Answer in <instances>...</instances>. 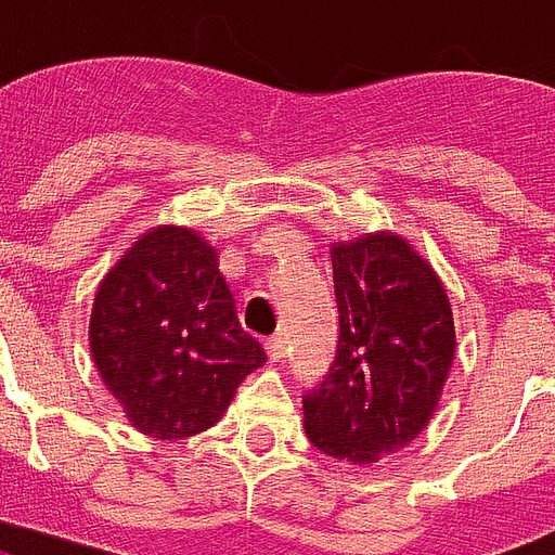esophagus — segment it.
Returning <instances> with one entry per match:
<instances>
[{
	"mask_svg": "<svg viewBox=\"0 0 555 555\" xmlns=\"http://www.w3.org/2000/svg\"><path fill=\"white\" fill-rule=\"evenodd\" d=\"M264 350H267V359H270V361H282V359H285V338H282V335H273V338H267Z\"/></svg>",
	"mask_w": 555,
	"mask_h": 555,
	"instance_id": "1",
	"label": "esophagus"
}]
</instances>
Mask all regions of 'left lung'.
Here are the masks:
<instances>
[{
	"label": "left lung",
	"mask_w": 555,
	"mask_h": 555,
	"mask_svg": "<svg viewBox=\"0 0 555 555\" xmlns=\"http://www.w3.org/2000/svg\"><path fill=\"white\" fill-rule=\"evenodd\" d=\"M338 350L302 393L318 450L371 465L429 424L453 364V311L435 270L403 237L367 235L332 246Z\"/></svg>",
	"instance_id": "obj_1"
}]
</instances>
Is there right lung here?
Returning a JSON list of instances; mask_svg holds the SVG:
<instances>
[{
  "mask_svg": "<svg viewBox=\"0 0 555 555\" xmlns=\"http://www.w3.org/2000/svg\"><path fill=\"white\" fill-rule=\"evenodd\" d=\"M90 350L131 424L162 441L215 426L267 361L241 330L217 253L179 225L146 232L102 279Z\"/></svg>",
  "mask_w": 555,
  "mask_h": 555,
  "instance_id": "add662e5",
  "label": "right lung"
}]
</instances>
